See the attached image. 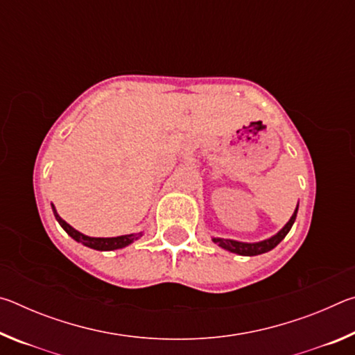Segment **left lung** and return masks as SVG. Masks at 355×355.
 Here are the masks:
<instances>
[{
    "instance_id": "left-lung-1",
    "label": "left lung",
    "mask_w": 355,
    "mask_h": 355,
    "mask_svg": "<svg viewBox=\"0 0 355 355\" xmlns=\"http://www.w3.org/2000/svg\"><path fill=\"white\" fill-rule=\"evenodd\" d=\"M297 208H299V203H297L296 209H294V213L290 218V220H288L285 224V227L282 228L280 232L275 233L274 236L268 238V239H263V241L243 243V241H235V239H224V238H213V241L218 244L219 248L225 249L228 252H233V254H238V255L254 257V255L266 254V252L272 250L275 245H277L282 241V239H284L288 235V232L291 230V227H293L294 220H296V216H297Z\"/></svg>"
}]
</instances>
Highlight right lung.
Returning <instances> with one entry per match:
<instances>
[{
    "mask_svg": "<svg viewBox=\"0 0 355 355\" xmlns=\"http://www.w3.org/2000/svg\"><path fill=\"white\" fill-rule=\"evenodd\" d=\"M51 208H53V213H55V218L59 222V225H61L65 232L69 233V235L75 239V241L81 243L86 245V248H91L95 250H116V249H122V248H127L131 243H135L136 239H139L142 236V232L141 233H131V235H122V236H114V238H94V236H87L84 235V233L75 230L73 227L69 225L67 222H65L61 216L58 214L55 205L51 203Z\"/></svg>",
    "mask_w": 355,
    "mask_h": 355,
    "instance_id": "1",
    "label": "right lung"
}]
</instances>
